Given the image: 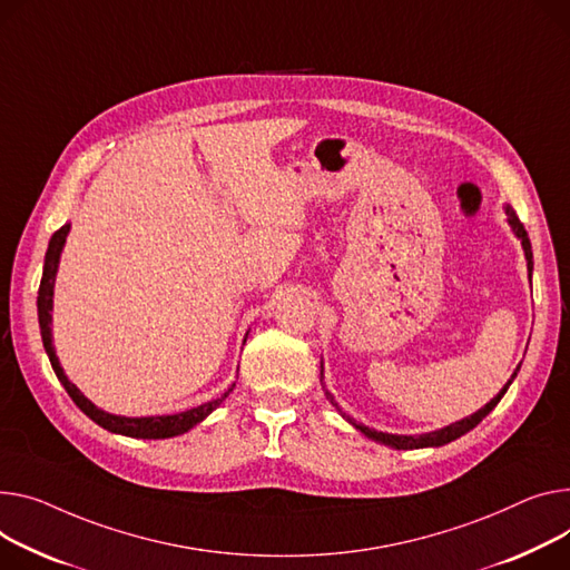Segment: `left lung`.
Masks as SVG:
<instances>
[{
    "label": "left lung",
    "mask_w": 570,
    "mask_h": 570,
    "mask_svg": "<svg viewBox=\"0 0 570 570\" xmlns=\"http://www.w3.org/2000/svg\"><path fill=\"white\" fill-rule=\"evenodd\" d=\"M504 213H507V222H509V226H511L513 236H515V238L520 240V245H522V252H524V258H527V273H529V279H532V271H534L532 243H529V236H527V232H524L522 222L518 219L515 210H513L511 206H504ZM518 371H520V366L513 371L511 381L500 390V394H498L495 399H490V403H485L481 410H476L474 414L465 416V420H461V422H456V424H449V426H444V429H438V431H431V433H422V435H396V433H383V431L368 429V426H364V424H357V422L353 420V416H348L344 410L338 407V403L334 401L332 392H330V390H325V383H323V390H325V396L330 399V403L341 412V416H344V420H346L348 424H353V426H355L362 435H366L368 440H373V442H381V444L392 446V449H424V446H442V444H449V442H453V440H459L461 435L470 433L476 424H481L483 416H488V414L492 412V407H495V405L502 401V396L507 394V390H509V385L513 383V377L518 375ZM321 381H323V364H321Z\"/></svg>",
    "instance_id": "obj_1"
}]
</instances>
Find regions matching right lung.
<instances>
[{
  "instance_id": "add662e5",
  "label": "right lung",
  "mask_w": 570,
  "mask_h": 570,
  "mask_svg": "<svg viewBox=\"0 0 570 570\" xmlns=\"http://www.w3.org/2000/svg\"><path fill=\"white\" fill-rule=\"evenodd\" d=\"M70 232V222L63 224L59 232H55V236L50 238L48 252H46V263H43V277H41V286H38V325H41V336H43V348L50 357V364L59 377V383L63 385V390L68 392V396L72 399V403L78 405L89 420H94L98 426H102L109 433L117 435H128V438H141V440H165V438H176L187 433L189 429H195L197 424H202L206 416L219 407V403L229 396L236 387V383L226 390L224 394H219L213 401H206L197 407H189L185 412H176V414H150V416H124V414H111L100 410L96 403H91L78 387H75L66 371L59 364L55 344H52V297H55V282H57V271H59V261H61V252L66 245ZM247 338V334H245Z\"/></svg>"
}]
</instances>
